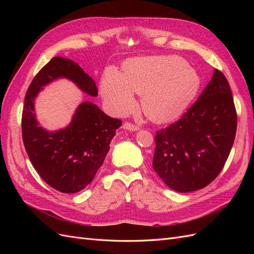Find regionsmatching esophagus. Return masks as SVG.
Masks as SVG:
<instances>
[{
	"label": "esophagus",
	"instance_id": "esophagus-1",
	"mask_svg": "<svg viewBox=\"0 0 254 254\" xmlns=\"http://www.w3.org/2000/svg\"><path fill=\"white\" fill-rule=\"evenodd\" d=\"M123 128L126 130H129V131H137V130L140 129L139 126L133 125V124H131V123H125V124L123 125Z\"/></svg>",
	"mask_w": 254,
	"mask_h": 254
}]
</instances>
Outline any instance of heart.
Wrapping results in <instances>:
<instances>
[{"label":"heart","mask_w":254,"mask_h":254,"mask_svg":"<svg viewBox=\"0 0 254 254\" xmlns=\"http://www.w3.org/2000/svg\"><path fill=\"white\" fill-rule=\"evenodd\" d=\"M200 88L193 66L178 57L158 56L130 59L124 74L108 68L101 91L108 109L125 114L134 109L135 94H143V110L155 123H168L187 110Z\"/></svg>","instance_id":"b5f03b06"}]
</instances>
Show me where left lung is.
I'll return each instance as SVG.
<instances>
[{
	"label": "left lung",
	"instance_id": "8db88e82",
	"mask_svg": "<svg viewBox=\"0 0 254 254\" xmlns=\"http://www.w3.org/2000/svg\"><path fill=\"white\" fill-rule=\"evenodd\" d=\"M236 126L231 89L225 75L215 68L197 102L179 121L157 132L153 170L176 191L205 188L224 167Z\"/></svg>",
	"mask_w": 254,
	"mask_h": 254
}]
</instances>
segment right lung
<instances>
[{
	"instance_id": "obj_1",
	"label": "right lung",
	"mask_w": 254,
	"mask_h": 254,
	"mask_svg": "<svg viewBox=\"0 0 254 254\" xmlns=\"http://www.w3.org/2000/svg\"><path fill=\"white\" fill-rule=\"evenodd\" d=\"M60 78L71 80L90 96H97L95 81L78 64L67 58H52L26 92L22 135L30 162L41 178L61 193L72 194L93 180L122 122L108 117L92 102H82L66 127L55 131L41 127L36 118L35 101L47 84Z\"/></svg>"
}]
</instances>
